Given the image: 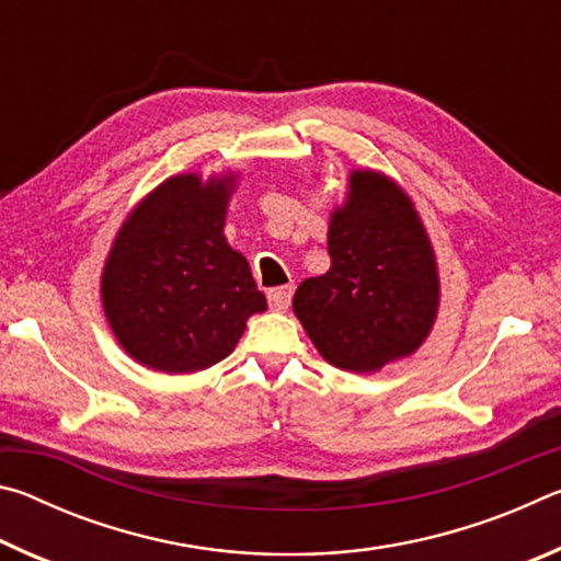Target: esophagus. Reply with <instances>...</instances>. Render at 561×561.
<instances>
[{
	"instance_id": "34e87169",
	"label": "esophagus",
	"mask_w": 561,
	"mask_h": 561,
	"mask_svg": "<svg viewBox=\"0 0 561 561\" xmlns=\"http://www.w3.org/2000/svg\"><path fill=\"white\" fill-rule=\"evenodd\" d=\"M291 294H294V287L291 284H284V287H274V289H270L267 291V299H270V304L277 311H284L289 307V301H291Z\"/></svg>"
}]
</instances>
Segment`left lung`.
<instances>
[{"mask_svg": "<svg viewBox=\"0 0 561 561\" xmlns=\"http://www.w3.org/2000/svg\"><path fill=\"white\" fill-rule=\"evenodd\" d=\"M348 187L329 225L331 267L299 284L294 314L329 364L368 374L423 344L440 287L403 190L374 170H354Z\"/></svg>", "mask_w": 561, "mask_h": 561, "instance_id": "left-lung-1", "label": "left lung"}]
</instances>
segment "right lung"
<instances>
[{"mask_svg":"<svg viewBox=\"0 0 561 561\" xmlns=\"http://www.w3.org/2000/svg\"><path fill=\"white\" fill-rule=\"evenodd\" d=\"M234 178L178 175L123 222L103 267V309L121 346L148 368L193 374L232 354L267 309L250 264L225 240Z\"/></svg>","mask_w":561,"mask_h":561,"instance_id":"obj_1","label":"right lung"}]
</instances>
